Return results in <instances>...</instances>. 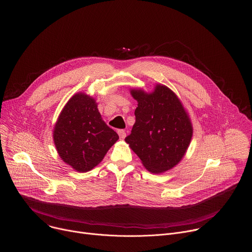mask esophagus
<instances>
[{"label": "esophagus", "instance_id": "esophagus-1", "mask_svg": "<svg viewBox=\"0 0 252 252\" xmlns=\"http://www.w3.org/2000/svg\"><path fill=\"white\" fill-rule=\"evenodd\" d=\"M118 135L121 139H125L126 137V132L124 130H118Z\"/></svg>", "mask_w": 252, "mask_h": 252}]
</instances>
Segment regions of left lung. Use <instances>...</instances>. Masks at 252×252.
Instances as JSON below:
<instances>
[{"instance_id": "left-lung-1", "label": "left lung", "mask_w": 252, "mask_h": 252, "mask_svg": "<svg viewBox=\"0 0 252 252\" xmlns=\"http://www.w3.org/2000/svg\"><path fill=\"white\" fill-rule=\"evenodd\" d=\"M131 94L138 108L136 122L125 141L149 172H166L180 162L190 144V119L177 95L165 85H156L150 94L135 89Z\"/></svg>"}]
</instances>
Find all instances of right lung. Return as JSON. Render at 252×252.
<instances>
[{
	"label": "right lung",
	"instance_id": "add662e5",
	"mask_svg": "<svg viewBox=\"0 0 252 252\" xmlns=\"http://www.w3.org/2000/svg\"><path fill=\"white\" fill-rule=\"evenodd\" d=\"M53 139L62 160L85 173L103 160L119 137L102 119L95 100L78 93L61 111Z\"/></svg>",
	"mask_w": 252,
	"mask_h": 252
}]
</instances>
